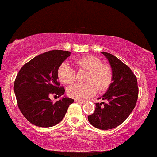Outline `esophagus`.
Masks as SVG:
<instances>
[{"label":"esophagus","instance_id":"esophagus-1","mask_svg":"<svg viewBox=\"0 0 157 157\" xmlns=\"http://www.w3.org/2000/svg\"><path fill=\"white\" fill-rule=\"evenodd\" d=\"M75 101H76V102H77V103H79V104H83V103L85 102V101H82V100H77V99L75 100Z\"/></svg>","mask_w":157,"mask_h":157}]
</instances>
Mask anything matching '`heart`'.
Masks as SVG:
<instances>
[{
	"mask_svg": "<svg viewBox=\"0 0 157 157\" xmlns=\"http://www.w3.org/2000/svg\"><path fill=\"white\" fill-rule=\"evenodd\" d=\"M80 71H87L86 83H77L67 89L68 96L77 100H84L94 96L99 92H104L109 88L113 81V70L109 65L94 56H86L75 61ZM59 80L65 84H71L76 80V72L68 63H64L58 68Z\"/></svg>",
	"mask_w": 157,
	"mask_h": 157,
	"instance_id": "obj_1",
	"label": "heart"
}]
</instances>
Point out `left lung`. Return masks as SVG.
Returning a JSON list of instances; mask_svg holds the SVG:
<instances>
[{
  "label": "left lung",
  "instance_id": "left-lung-1",
  "mask_svg": "<svg viewBox=\"0 0 157 157\" xmlns=\"http://www.w3.org/2000/svg\"><path fill=\"white\" fill-rule=\"evenodd\" d=\"M102 53L111 65L113 82L102 96L107 102L95 103V110L88 116V120L96 128L109 130L121 124L132 113L137 102L139 88L136 77L127 65L111 53Z\"/></svg>",
  "mask_w": 157,
  "mask_h": 157
}]
</instances>
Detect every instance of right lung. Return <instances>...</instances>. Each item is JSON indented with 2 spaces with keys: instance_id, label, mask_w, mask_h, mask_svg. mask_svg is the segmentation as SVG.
I'll return each instance as SVG.
<instances>
[{
  "instance_id": "obj_1",
  "label": "right lung",
  "mask_w": 157,
  "mask_h": 157,
  "mask_svg": "<svg viewBox=\"0 0 157 157\" xmlns=\"http://www.w3.org/2000/svg\"><path fill=\"white\" fill-rule=\"evenodd\" d=\"M69 51L53 50L39 54L21 67L14 82V92L20 111L37 127H50L59 123L74 102L63 98L53 103L51 95L60 97L65 89L58 81V68L70 56Z\"/></svg>"
}]
</instances>
